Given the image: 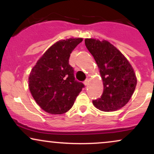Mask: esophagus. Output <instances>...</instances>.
<instances>
[{
  "mask_svg": "<svg viewBox=\"0 0 154 154\" xmlns=\"http://www.w3.org/2000/svg\"><path fill=\"white\" fill-rule=\"evenodd\" d=\"M89 82H90V79H86L85 81V82H84L85 85L88 86V85H89Z\"/></svg>",
  "mask_w": 154,
  "mask_h": 154,
  "instance_id": "esophagus-1",
  "label": "esophagus"
}]
</instances>
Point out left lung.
<instances>
[{
    "mask_svg": "<svg viewBox=\"0 0 154 154\" xmlns=\"http://www.w3.org/2000/svg\"><path fill=\"white\" fill-rule=\"evenodd\" d=\"M86 47L95 60L103 80L101 97L93 100L103 111H114L126 105L135 91L137 78L128 60L106 40L87 38Z\"/></svg>",
    "mask_w": 154,
    "mask_h": 154,
    "instance_id": "1",
    "label": "left lung"
}]
</instances>
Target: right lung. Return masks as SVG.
<instances>
[{"mask_svg":"<svg viewBox=\"0 0 154 154\" xmlns=\"http://www.w3.org/2000/svg\"><path fill=\"white\" fill-rule=\"evenodd\" d=\"M82 38L59 40L37 61L29 76V88L42 109L51 114H62L72 107L84 85L75 80L69 63L70 54Z\"/></svg>","mask_w":154,"mask_h":154,"instance_id":"right-lung-1","label":"right lung"}]
</instances>
